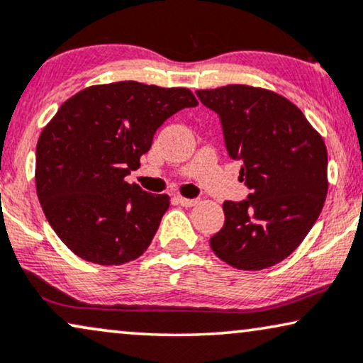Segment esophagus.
Returning <instances> with one entry per match:
<instances>
[{"instance_id":"1","label":"esophagus","mask_w":363,"mask_h":363,"mask_svg":"<svg viewBox=\"0 0 363 363\" xmlns=\"http://www.w3.org/2000/svg\"><path fill=\"white\" fill-rule=\"evenodd\" d=\"M174 199H176L177 204L184 206V208H192V206L197 203L196 199H187V197H182V196H176V197H174Z\"/></svg>"}]
</instances>
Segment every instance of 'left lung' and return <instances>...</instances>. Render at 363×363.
Listing matches in <instances>:
<instances>
[{"mask_svg": "<svg viewBox=\"0 0 363 363\" xmlns=\"http://www.w3.org/2000/svg\"><path fill=\"white\" fill-rule=\"evenodd\" d=\"M223 125L229 157L241 160L247 199L223 204L226 221L209 240L233 268L264 269L300 246L323 209L327 147L300 108L250 85L197 90Z\"/></svg>", "mask_w": 363, "mask_h": 363, "instance_id": "1", "label": "left lung"}]
</instances>
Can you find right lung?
Wrapping results in <instances>:
<instances>
[{
  "label": "right lung",
  "mask_w": 363,
  "mask_h": 363,
  "mask_svg": "<svg viewBox=\"0 0 363 363\" xmlns=\"http://www.w3.org/2000/svg\"><path fill=\"white\" fill-rule=\"evenodd\" d=\"M197 100L187 89L139 82L94 85L68 99L36 144V194L50 226L82 259L123 264L147 250L169 209L125 176L155 130Z\"/></svg>",
  "instance_id": "obj_1"
}]
</instances>
